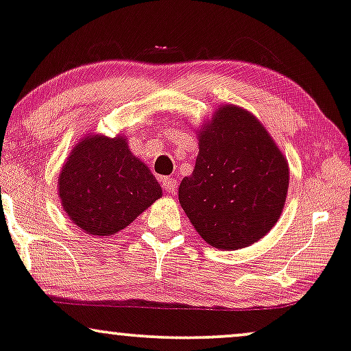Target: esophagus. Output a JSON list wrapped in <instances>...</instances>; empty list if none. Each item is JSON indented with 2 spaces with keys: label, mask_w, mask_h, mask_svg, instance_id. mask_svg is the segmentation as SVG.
<instances>
[{
  "label": "esophagus",
  "mask_w": 351,
  "mask_h": 351,
  "mask_svg": "<svg viewBox=\"0 0 351 351\" xmlns=\"http://www.w3.org/2000/svg\"><path fill=\"white\" fill-rule=\"evenodd\" d=\"M162 184H163V188H165L167 193H170V194H175L176 188H178V183H176L173 178H163Z\"/></svg>",
  "instance_id": "obj_1"
}]
</instances>
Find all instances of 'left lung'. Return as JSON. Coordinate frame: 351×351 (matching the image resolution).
Returning <instances> with one entry per match:
<instances>
[{"mask_svg":"<svg viewBox=\"0 0 351 351\" xmlns=\"http://www.w3.org/2000/svg\"><path fill=\"white\" fill-rule=\"evenodd\" d=\"M199 154L178 199L204 241L239 250L264 238L285 207L290 168L264 124L238 105H220L197 130Z\"/></svg>","mask_w":351,"mask_h":351,"instance_id":"1","label":"left lung"}]
</instances>
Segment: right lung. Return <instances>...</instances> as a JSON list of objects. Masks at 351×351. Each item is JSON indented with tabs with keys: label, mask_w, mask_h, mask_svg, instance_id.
Here are the masks:
<instances>
[{
	"label": "right lung",
	"mask_w": 351,
	"mask_h": 351,
	"mask_svg": "<svg viewBox=\"0 0 351 351\" xmlns=\"http://www.w3.org/2000/svg\"><path fill=\"white\" fill-rule=\"evenodd\" d=\"M58 196L74 225L104 238L132 223L162 197V188L126 136L88 132L63 163Z\"/></svg>",
	"instance_id": "1"
}]
</instances>
